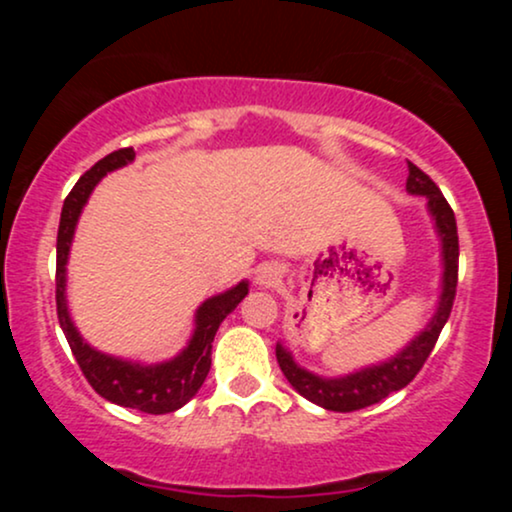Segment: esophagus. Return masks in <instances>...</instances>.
Instances as JSON below:
<instances>
[{"instance_id":"1","label":"esophagus","mask_w":512,"mask_h":512,"mask_svg":"<svg viewBox=\"0 0 512 512\" xmlns=\"http://www.w3.org/2000/svg\"><path fill=\"white\" fill-rule=\"evenodd\" d=\"M279 281H281L279 264L267 262V264H260V267H257V284L264 286V289H274Z\"/></svg>"}]
</instances>
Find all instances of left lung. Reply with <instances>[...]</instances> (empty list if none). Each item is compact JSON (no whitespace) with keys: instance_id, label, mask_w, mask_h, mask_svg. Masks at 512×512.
<instances>
[{"instance_id":"1","label":"left lung","mask_w":512,"mask_h":512,"mask_svg":"<svg viewBox=\"0 0 512 512\" xmlns=\"http://www.w3.org/2000/svg\"><path fill=\"white\" fill-rule=\"evenodd\" d=\"M407 192L416 197H426L428 214L433 219L440 238V260H443V279H440V296L436 313L426 322V327L416 334L411 342L390 356L387 361L373 363V366L358 368L354 373L337 375V378H325L313 370L298 366L296 358L284 344H276V361H279L281 373L286 375L293 390L303 395L308 402L317 404L330 411H356L370 404L383 402L387 395L407 387L416 378L426 358L431 356L433 346L438 342V334L448 322L452 301H455L457 289V257H460V243H457V223L450 204L440 195L438 185L424 170L409 163Z\"/></svg>"}]
</instances>
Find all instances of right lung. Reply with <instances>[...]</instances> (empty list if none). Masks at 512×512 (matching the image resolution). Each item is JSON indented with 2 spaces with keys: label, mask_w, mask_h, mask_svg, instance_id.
Here are the masks:
<instances>
[{
  "label": "right lung",
  "mask_w": 512,
  "mask_h": 512,
  "mask_svg": "<svg viewBox=\"0 0 512 512\" xmlns=\"http://www.w3.org/2000/svg\"><path fill=\"white\" fill-rule=\"evenodd\" d=\"M132 161L134 149L113 151V154L101 158L91 170H86L74 185V190L64 199L60 231H57V317H60L64 337L72 346L76 363L84 370L86 380L98 395L108 402L120 404V407L144 411V414H170V411L185 407L202 387L211 368V342H214L216 330L226 320V315L233 313L236 305L248 296L250 284L240 281L233 289L216 293L199 305L190 342L178 356L168 358V361L139 363L129 361V358L110 356L93 349L81 337L67 305V262L76 223H79L81 211H84L88 197L96 190L101 178L117 168H125Z\"/></svg>",
  "instance_id": "right-lung-1"
}]
</instances>
